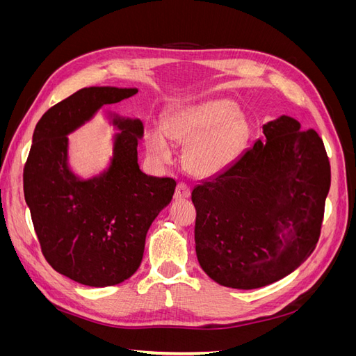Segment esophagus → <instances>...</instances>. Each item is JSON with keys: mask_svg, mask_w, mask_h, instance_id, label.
<instances>
[{"mask_svg": "<svg viewBox=\"0 0 356 356\" xmlns=\"http://www.w3.org/2000/svg\"><path fill=\"white\" fill-rule=\"evenodd\" d=\"M190 197V188L187 184H184V182H179V184L175 188V193H174V199L175 200H184V199H188Z\"/></svg>", "mask_w": 356, "mask_h": 356, "instance_id": "esophagus-1", "label": "esophagus"}]
</instances>
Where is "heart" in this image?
Wrapping results in <instances>:
<instances>
[{"label":"heart","mask_w":356,"mask_h":356,"mask_svg":"<svg viewBox=\"0 0 356 356\" xmlns=\"http://www.w3.org/2000/svg\"><path fill=\"white\" fill-rule=\"evenodd\" d=\"M163 130L145 134V145L157 161L168 163L172 148L168 141L187 145L184 165L190 174L211 178L227 170L250 141L251 124L232 99H209L181 106L170 113Z\"/></svg>","instance_id":"obj_1"}]
</instances>
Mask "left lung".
Segmentation results:
<instances>
[{
	"mask_svg": "<svg viewBox=\"0 0 356 356\" xmlns=\"http://www.w3.org/2000/svg\"><path fill=\"white\" fill-rule=\"evenodd\" d=\"M263 134L227 170L191 191L197 260L222 286L279 281L307 260L321 234L331 184L321 136L288 115L264 124Z\"/></svg>",
	"mask_w": 356,
	"mask_h": 356,
	"instance_id": "left-lung-1",
	"label": "left lung"
}]
</instances>
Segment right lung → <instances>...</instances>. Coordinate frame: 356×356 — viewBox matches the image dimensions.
Listing matches in <instances>:
<instances>
[{
  "label": "right lung",
  "instance_id": "add662e5",
  "mask_svg": "<svg viewBox=\"0 0 356 356\" xmlns=\"http://www.w3.org/2000/svg\"><path fill=\"white\" fill-rule=\"evenodd\" d=\"M136 89L84 88L53 105L35 126L24 168V193L41 252L55 270L88 286H111L143 261L145 236L174 196L172 178L148 177L138 165L143 122L114 117L113 160L104 174L80 179L68 166V138L102 105Z\"/></svg>",
  "mask_w": 356,
  "mask_h": 356
}]
</instances>
